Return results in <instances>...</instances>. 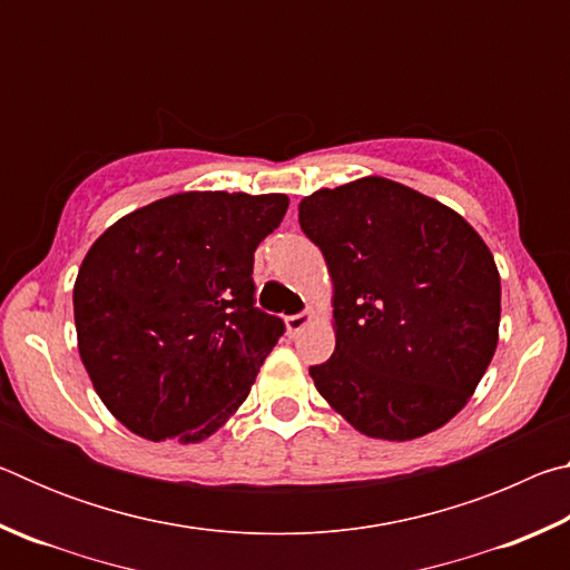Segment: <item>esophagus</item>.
Masks as SVG:
<instances>
[{
    "mask_svg": "<svg viewBox=\"0 0 570 570\" xmlns=\"http://www.w3.org/2000/svg\"><path fill=\"white\" fill-rule=\"evenodd\" d=\"M314 320H316V312H314V308H306V312H302V314H292V316H286V320H284V324H286V332L294 336V334L302 332L308 322H314Z\"/></svg>",
    "mask_w": 570,
    "mask_h": 570,
    "instance_id": "esophagus-1",
    "label": "esophagus"
}]
</instances>
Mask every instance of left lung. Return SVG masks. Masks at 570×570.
Wrapping results in <instances>:
<instances>
[{
    "instance_id": "left-lung-1",
    "label": "left lung",
    "mask_w": 570,
    "mask_h": 570,
    "mask_svg": "<svg viewBox=\"0 0 570 570\" xmlns=\"http://www.w3.org/2000/svg\"><path fill=\"white\" fill-rule=\"evenodd\" d=\"M298 224L332 276L334 354L308 370L356 432L404 442L470 402L498 346L500 274L458 210L390 178L322 188Z\"/></svg>"
}]
</instances>
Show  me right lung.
Here are the masks:
<instances>
[{
	"label": "right lung",
	"instance_id": "right-lung-1",
	"mask_svg": "<svg viewBox=\"0 0 570 570\" xmlns=\"http://www.w3.org/2000/svg\"><path fill=\"white\" fill-rule=\"evenodd\" d=\"M284 193L186 190L105 230L75 278L80 360L112 417L153 442H204L284 334L254 306V250Z\"/></svg>",
	"mask_w": 570,
	"mask_h": 570
}]
</instances>
